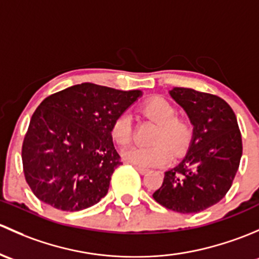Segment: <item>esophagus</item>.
Segmentation results:
<instances>
[{
    "instance_id": "34e87169",
    "label": "esophagus",
    "mask_w": 259,
    "mask_h": 259,
    "mask_svg": "<svg viewBox=\"0 0 259 259\" xmlns=\"http://www.w3.org/2000/svg\"><path fill=\"white\" fill-rule=\"evenodd\" d=\"M135 168L138 170V172L141 173V175H146V173H148V169L147 168H143V167H138V166H135Z\"/></svg>"
}]
</instances>
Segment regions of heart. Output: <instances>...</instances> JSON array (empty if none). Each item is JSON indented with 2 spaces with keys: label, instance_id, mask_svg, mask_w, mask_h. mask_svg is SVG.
Segmentation results:
<instances>
[{
  "label": "heart",
  "instance_id": "1",
  "mask_svg": "<svg viewBox=\"0 0 259 259\" xmlns=\"http://www.w3.org/2000/svg\"><path fill=\"white\" fill-rule=\"evenodd\" d=\"M142 111L146 116L159 123L153 137V142L159 143L148 147L133 146L127 148L123 152V158L138 167L163 166L170 159V151L165 143L176 152L182 149L189 137L188 124L176 117L173 106L162 97L149 98L143 103ZM111 137L119 146H126L131 142L132 127L128 113H121L114 119L111 127Z\"/></svg>",
  "mask_w": 259,
  "mask_h": 259
}]
</instances>
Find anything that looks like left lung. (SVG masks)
Listing matches in <instances>:
<instances>
[{
	"label": "left lung",
	"mask_w": 259,
	"mask_h": 259,
	"mask_svg": "<svg viewBox=\"0 0 259 259\" xmlns=\"http://www.w3.org/2000/svg\"><path fill=\"white\" fill-rule=\"evenodd\" d=\"M169 96L187 113L193 131L187 153L164 172L153 198L178 213H198L218 203L231 188L242 157L236 114L218 96L175 87Z\"/></svg>",
	"instance_id": "obj_1"
}]
</instances>
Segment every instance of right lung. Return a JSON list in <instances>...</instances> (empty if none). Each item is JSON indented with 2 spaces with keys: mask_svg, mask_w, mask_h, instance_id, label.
Returning a JSON list of instances; mask_svg holds the SVG:
<instances>
[{
  "mask_svg": "<svg viewBox=\"0 0 259 259\" xmlns=\"http://www.w3.org/2000/svg\"><path fill=\"white\" fill-rule=\"evenodd\" d=\"M142 95L81 83L45 98L22 145L23 172L34 196L67 212L98 203L121 164L112 123Z\"/></svg>",
  "mask_w": 259,
  "mask_h": 259,
  "instance_id": "add662e5",
  "label": "right lung"
}]
</instances>
